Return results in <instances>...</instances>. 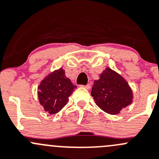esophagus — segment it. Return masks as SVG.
<instances>
[{
  "mask_svg": "<svg viewBox=\"0 0 159 159\" xmlns=\"http://www.w3.org/2000/svg\"><path fill=\"white\" fill-rule=\"evenodd\" d=\"M81 87L85 88L86 89H91V84H86V85H81Z\"/></svg>",
  "mask_w": 159,
  "mask_h": 159,
  "instance_id": "34e87169",
  "label": "esophagus"
}]
</instances>
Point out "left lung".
I'll use <instances>...</instances> for the list:
<instances>
[{
    "mask_svg": "<svg viewBox=\"0 0 159 159\" xmlns=\"http://www.w3.org/2000/svg\"><path fill=\"white\" fill-rule=\"evenodd\" d=\"M91 95L100 109L112 115L120 113L133 99L128 83L109 67L100 75L99 79L94 81Z\"/></svg>",
    "mask_w": 159,
    "mask_h": 159,
    "instance_id": "left-lung-1",
    "label": "left lung"
}]
</instances>
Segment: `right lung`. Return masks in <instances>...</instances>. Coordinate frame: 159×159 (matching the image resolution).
<instances>
[{
  "mask_svg": "<svg viewBox=\"0 0 159 159\" xmlns=\"http://www.w3.org/2000/svg\"><path fill=\"white\" fill-rule=\"evenodd\" d=\"M77 88L65 76L62 68L47 75L38 87V96L40 104L50 114L57 113L67 105L69 96Z\"/></svg>",
  "mask_w": 159,
  "mask_h": 159,
  "instance_id": "1",
  "label": "right lung"
}]
</instances>
